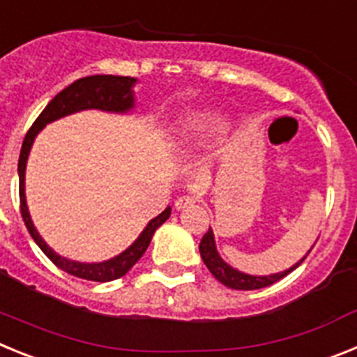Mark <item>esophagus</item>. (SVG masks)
I'll list each match as a JSON object with an SVG mask.
<instances>
[{
  "label": "esophagus",
  "mask_w": 357,
  "mask_h": 357,
  "mask_svg": "<svg viewBox=\"0 0 357 357\" xmlns=\"http://www.w3.org/2000/svg\"><path fill=\"white\" fill-rule=\"evenodd\" d=\"M193 204H197V198L193 195H182L181 198H176L175 200V209H185V207H191Z\"/></svg>",
  "instance_id": "1"
}]
</instances>
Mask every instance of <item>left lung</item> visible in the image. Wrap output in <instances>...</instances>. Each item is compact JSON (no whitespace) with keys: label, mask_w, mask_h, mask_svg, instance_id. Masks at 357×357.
<instances>
[{"label":"left lung","mask_w":357,"mask_h":357,"mask_svg":"<svg viewBox=\"0 0 357 357\" xmlns=\"http://www.w3.org/2000/svg\"><path fill=\"white\" fill-rule=\"evenodd\" d=\"M200 255L206 266L209 268V272L216 277L222 284H225L227 288H232V289H259V288H266V286L273 284L277 280L284 279L289 272H293L298 264L302 263H296L295 266L286 270L282 273H275V275H266V277H254V275H247V273H241L234 268H230L225 261L218 255L216 247H214V236H213V230H207L204 238L200 241Z\"/></svg>","instance_id":"left-lung-1"}]
</instances>
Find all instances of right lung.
Instances as JSON below:
<instances>
[{
	"instance_id": "1",
	"label": "right lung",
	"mask_w": 357,
	"mask_h": 357,
	"mask_svg": "<svg viewBox=\"0 0 357 357\" xmlns=\"http://www.w3.org/2000/svg\"><path fill=\"white\" fill-rule=\"evenodd\" d=\"M134 78L130 77H114V75H94V77H85L80 80L73 82L69 87L56 94L52 102L46 105V109L39 114V118L33 121L30 130L26 132L21 146V153H19V209H21V216L26 225L28 232L33 238V241L39 245L40 250L48 255V259L55 264L56 268L64 270L66 273L80 279L96 280V282H107V280H114L123 277L125 273L134 266L137 261L143 257L146 252L148 245L151 241V236L157 230V227L162 225L172 214V207L153 218L143 230V234L135 239L134 245L130 248L119 254L114 259L105 261V263H94V264H84L75 263V261H68L66 257L56 255L52 248L43 241L39 232L36 230L33 223L30 220L26 207V198H24V168H26V159L30 153V148L33 139H36L37 132L50 121L62 118V116L73 114L78 110L84 109H102V110H112V112H125V110L134 107V96H132L130 87L134 85Z\"/></svg>"
}]
</instances>
